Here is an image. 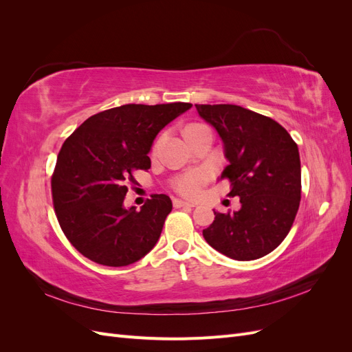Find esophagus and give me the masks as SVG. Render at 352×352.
Listing matches in <instances>:
<instances>
[{"instance_id":"esophagus-1","label":"esophagus","mask_w":352,"mask_h":352,"mask_svg":"<svg viewBox=\"0 0 352 352\" xmlns=\"http://www.w3.org/2000/svg\"><path fill=\"white\" fill-rule=\"evenodd\" d=\"M195 202H189V201H182V199H173V207L180 208V207H195Z\"/></svg>"}]
</instances>
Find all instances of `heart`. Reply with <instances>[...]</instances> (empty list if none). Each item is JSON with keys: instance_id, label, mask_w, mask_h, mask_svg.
Returning a JSON list of instances; mask_svg holds the SVG:
<instances>
[{"instance_id": "b5f03b06", "label": "heart", "mask_w": 352, "mask_h": 352, "mask_svg": "<svg viewBox=\"0 0 352 352\" xmlns=\"http://www.w3.org/2000/svg\"><path fill=\"white\" fill-rule=\"evenodd\" d=\"M204 124H190L186 129H190V127H199ZM210 173L206 168H194L189 170L186 173H182L179 176H175L172 180H170V186H172L173 190H176L177 194L188 197V198H195L201 194L202 188L208 182Z\"/></svg>"}]
</instances>
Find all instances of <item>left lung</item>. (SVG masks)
I'll return each mask as SVG.
<instances>
[{
    "label": "left lung",
    "instance_id": "1",
    "mask_svg": "<svg viewBox=\"0 0 352 352\" xmlns=\"http://www.w3.org/2000/svg\"><path fill=\"white\" fill-rule=\"evenodd\" d=\"M216 127L229 160L220 179L241 210L217 212L202 230L212 248L238 261L257 260L289 233L301 201V162L295 141L267 116L233 104H195Z\"/></svg>",
    "mask_w": 352,
    "mask_h": 352
}]
</instances>
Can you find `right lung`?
<instances>
[{
  "label": "right lung",
  "mask_w": 352,
  "mask_h": 352,
  "mask_svg": "<svg viewBox=\"0 0 352 352\" xmlns=\"http://www.w3.org/2000/svg\"><path fill=\"white\" fill-rule=\"evenodd\" d=\"M189 102L126 104L91 116L63 144L51 176L61 230L83 257L110 267L141 260L162 235L172 201L146 199L141 211L123 207L136 170H148L157 133Z\"/></svg>",
  "instance_id": "obj_1"
}]
</instances>
